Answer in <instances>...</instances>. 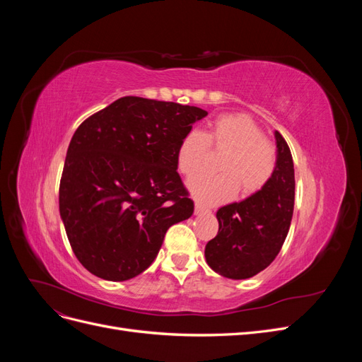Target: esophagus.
Wrapping results in <instances>:
<instances>
[{"label": "esophagus", "mask_w": 362, "mask_h": 362, "mask_svg": "<svg viewBox=\"0 0 362 362\" xmlns=\"http://www.w3.org/2000/svg\"><path fill=\"white\" fill-rule=\"evenodd\" d=\"M206 213H210V210H208V208L202 206L201 204H196V206H194V214L196 216H202V214H206Z\"/></svg>", "instance_id": "34e87169"}]
</instances>
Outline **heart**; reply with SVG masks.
Instances as JSON below:
<instances>
[{"mask_svg": "<svg viewBox=\"0 0 362 362\" xmlns=\"http://www.w3.org/2000/svg\"><path fill=\"white\" fill-rule=\"evenodd\" d=\"M210 148L228 152L218 163L222 173H202L189 181V190L199 204L226 202L238 189L249 198L264 189L275 175L276 148L249 115H221L205 134L198 129L189 131L178 146V170L185 177L201 172L210 158Z\"/></svg>", "mask_w": 362, "mask_h": 362, "instance_id": "b5f03b06", "label": "heart"}]
</instances>
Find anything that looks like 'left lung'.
<instances>
[{
	"instance_id": "obj_1",
	"label": "left lung",
	"mask_w": 362,
	"mask_h": 362,
	"mask_svg": "<svg viewBox=\"0 0 362 362\" xmlns=\"http://www.w3.org/2000/svg\"><path fill=\"white\" fill-rule=\"evenodd\" d=\"M276 137V170L250 198L217 211L218 233L205 246L208 266L229 279H247L270 266L288 234L294 208V166L290 148Z\"/></svg>"
}]
</instances>
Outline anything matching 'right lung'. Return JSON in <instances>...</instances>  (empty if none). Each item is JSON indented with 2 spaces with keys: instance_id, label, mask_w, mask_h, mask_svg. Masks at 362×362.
<instances>
[{
  "instance_id": "1",
  "label": "right lung",
  "mask_w": 362,
  "mask_h": 362,
  "mask_svg": "<svg viewBox=\"0 0 362 362\" xmlns=\"http://www.w3.org/2000/svg\"><path fill=\"white\" fill-rule=\"evenodd\" d=\"M206 115L198 107L124 96L76 128L62 172L60 216L75 257L95 276L140 275L168 229L193 214L177 152Z\"/></svg>"
}]
</instances>
